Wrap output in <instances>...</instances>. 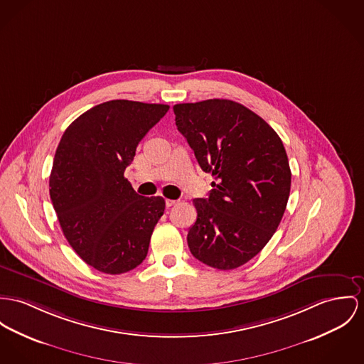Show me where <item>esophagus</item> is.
<instances>
[{
	"mask_svg": "<svg viewBox=\"0 0 364 364\" xmlns=\"http://www.w3.org/2000/svg\"><path fill=\"white\" fill-rule=\"evenodd\" d=\"M178 203V200H176V199H166V206L170 208V206H174V205H177Z\"/></svg>",
	"mask_w": 364,
	"mask_h": 364,
	"instance_id": "1",
	"label": "esophagus"
}]
</instances>
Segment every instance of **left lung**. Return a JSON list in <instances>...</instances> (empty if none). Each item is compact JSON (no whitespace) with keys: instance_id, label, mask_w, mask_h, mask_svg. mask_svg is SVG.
I'll list each match as a JSON object with an SVG mask.
<instances>
[{"instance_id":"obj_1","label":"left lung","mask_w":364,"mask_h":364,"mask_svg":"<svg viewBox=\"0 0 364 364\" xmlns=\"http://www.w3.org/2000/svg\"><path fill=\"white\" fill-rule=\"evenodd\" d=\"M173 111L199 166L215 177L209 196L194 199L188 248L210 267L237 269L264 248L285 212L291 168L282 141L230 100L177 104Z\"/></svg>"}]
</instances>
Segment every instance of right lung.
I'll return each instance as SVG.
<instances>
[{"label": "right lung", "instance_id": "add662e5", "mask_svg": "<svg viewBox=\"0 0 364 364\" xmlns=\"http://www.w3.org/2000/svg\"><path fill=\"white\" fill-rule=\"evenodd\" d=\"M168 111L164 104L113 100L80 114L59 141L51 200L68 242L98 272H130L148 253L165 199L139 196L124 170Z\"/></svg>", "mask_w": 364, "mask_h": 364}]
</instances>
